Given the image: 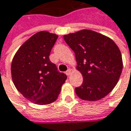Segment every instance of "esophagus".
I'll use <instances>...</instances> for the list:
<instances>
[{"label": "esophagus", "mask_w": 131, "mask_h": 131, "mask_svg": "<svg viewBox=\"0 0 131 131\" xmlns=\"http://www.w3.org/2000/svg\"><path fill=\"white\" fill-rule=\"evenodd\" d=\"M66 74H67V76H70V75L71 74V70H70V69H68V70L66 71Z\"/></svg>", "instance_id": "obj_1"}]
</instances>
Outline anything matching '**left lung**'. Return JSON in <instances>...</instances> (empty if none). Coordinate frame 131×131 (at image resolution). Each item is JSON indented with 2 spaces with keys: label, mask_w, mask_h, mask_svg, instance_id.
<instances>
[{
  "label": "left lung",
  "mask_w": 131,
  "mask_h": 131,
  "mask_svg": "<svg viewBox=\"0 0 131 131\" xmlns=\"http://www.w3.org/2000/svg\"><path fill=\"white\" fill-rule=\"evenodd\" d=\"M75 52L78 70L83 77L82 85L75 89L85 101L103 98L116 85L122 71V54L110 38L91 30L64 36Z\"/></svg>",
  "instance_id": "obj_1"
}]
</instances>
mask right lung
<instances>
[{"label": "right lung", "instance_id": "1", "mask_svg": "<svg viewBox=\"0 0 131 131\" xmlns=\"http://www.w3.org/2000/svg\"><path fill=\"white\" fill-rule=\"evenodd\" d=\"M58 35L40 31L18 49L11 64L13 83L28 101L46 105L57 100L67 76L49 60Z\"/></svg>", "mask_w": 131, "mask_h": 131}]
</instances>
